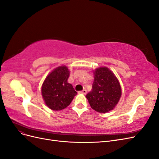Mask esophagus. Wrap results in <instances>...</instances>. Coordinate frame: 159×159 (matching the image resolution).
<instances>
[{
  "label": "esophagus",
  "instance_id": "obj_1",
  "mask_svg": "<svg viewBox=\"0 0 159 159\" xmlns=\"http://www.w3.org/2000/svg\"><path fill=\"white\" fill-rule=\"evenodd\" d=\"M86 93H87V90L86 89H83L82 91H79V93H81V94H84V95H85Z\"/></svg>",
  "mask_w": 159,
  "mask_h": 159
}]
</instances>
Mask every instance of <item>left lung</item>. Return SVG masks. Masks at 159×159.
<instances>
[{
    "label": "left lung",
    "mask_w": 159,
    "mask_h": 159,
    "mask_svg": "<svg viewBox=\"0 0 159 159\" xmlns=\"http://www.w3.org/2000/svg\"><path fill=\"white\" fill-rule=\"evenodd\" d=\"M92 89L85 95L91 107L95 111L105 113L113 110L121 97V87L113 72L107 67L93 70Z\"/></svg>",
    "instance_id": "left-lung-1"
}]
</instances>
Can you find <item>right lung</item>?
Here are the masks:
<instances>
[{"label":"right lung","instance_id":"add662e5","mask_svg":"<svg viewBox=\"0 0 159 159\" xmlns=\"http://www.w3.org/2000/svg\"><path fill=\"white\" fill-rule=\"evenodd\" d=\"M70 71L66 66L53 70L42 85V95L46 106L53 111L65 109L71 103L77 92L68 82Z\"/></svg>","mask_w":159,"mask_h":159}]
</instances>
